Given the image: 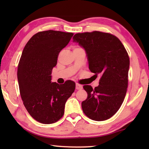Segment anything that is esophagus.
<instances>
[{
  "label": "esophagus",
  "mask_w": 149,
  "mask_h": 149,
  "mask_svg": "<svg viewBox=\"0 0 149 149\" xmlns=\"http://www.w3.org/2000/svg\"><path fill=\"white\" fill-rule=\"evenodd\" d=\"M83 88L82 85H80V84H76V85H75V89L79 90V89H81Z\"/></svg>",
  "instance_id": "34e87169"
}]
</instances>
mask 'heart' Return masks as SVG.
<instances>
[{
    "instance_id": "1",
    "label": "heart",
    "mask_w": 149,
    "mask_h": 149,
    "mask_svg": "<svg viewBox=\"0 0 149 149\" xmlns=\"http://www.w3.org/2000/svg\"><path fill=\"white\" fill-rule=\"evenodd\" d=\"M77 48H79V47H75V49H77Z\"/></svg>"
}]
</instances>
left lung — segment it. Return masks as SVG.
Returning a JSON list of instances; mask_svg holds the SVG:
<instances>
[{
  "mask_svg": "<svg viewBox=\"0 0 149 149\" xmlns=\"http://www.w3.org/2000/svg\"><path fill=\"white\" fill-rule=\"evenodd\" d=\"M74 42L86 52L89 68L100 77L98 87L84 85L87 99L81 103L90 119L104 121L113 116L124 100L128 85L130 58L120 39L100 31L76 33Z\"/></svg>",
  "mask_w": 149,
  "mask_h": 149,
  "instance_id": "1",
  "label": "left lung"
}]
</instances>
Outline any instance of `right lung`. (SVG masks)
Masks as SVG:
<instances>
[{
  "label": "right lung",
  "mask_w": 149,
  "mask_h": 149,
  "mask_svg": "<svg viewBox=\"0 0 149 149\" xmlns=\"http://www.w3.org/2000/svg\"><path fill=\"white\" fill-rule=\"evenodd\" d=\"M73 35L53 30L39 32L22 52L17 73L20 95L29 114L40 123L58 121L64 114L65 102L75 91L74 81L59 85L51 81L50 75L60 52Z\"/></svg>",
  "instance_id": "right-lung-1"
}]
</instances>
